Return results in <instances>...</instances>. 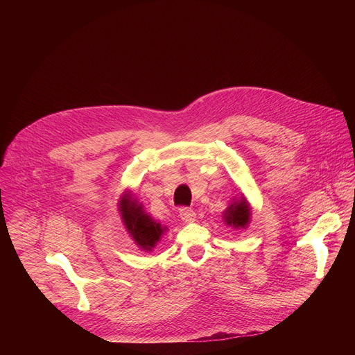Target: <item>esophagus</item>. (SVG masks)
I'll return each instance as SVG.
<instances>
[{"label":"esophagus","instance_id":"obj_1","mask_svg":"<svg viewBox=\"0 0 355 355\" xmlns=\"http://www.w3.org/2000/svg\"><path fill=\"white\" fill-rule=\"evenodd\" d=\"M180 218L184 223H193L195 219H196V215L192 209L189 208H181L180 209Z\"/></svg>","mask_w":355,"mask_h":355}]
</instances>
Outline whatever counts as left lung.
<instances>
[{
    "instance_id": "obj_1",
    "label": "left lung",
    "mask_w": 355,
    "mask_h": 355,
    "mask_svg": "<svg viewBox=\"0 0 355 355\" xmlns=\"http://www.w3.org/2000/svg\"><path fill=\"white\" fill-rule=\"evenodd\" d=\"M223 220L227 226H232L233 229H247L251 220V207L243 193L241 196L232 199L229 207L223 212Z\"/></svg>"
}]
</instances>
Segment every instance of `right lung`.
<instances>
[{"instance_id": "obj_1", "label": "right lung", "mask_w": 355, "mask_h": 355, "mask_svg": "<svg viewBox=\"0 0 355 355\" xmlns=\"http://www.w3.org/2000/svg\"><path fill=\"white\" fill-rule=\"evenodd\" d=\"M119 214L122 223L135 241V244L146 252H151L168 230L160 222L151 218L130 191H125L119 199Z\"/></svg>"}]
</instances>
